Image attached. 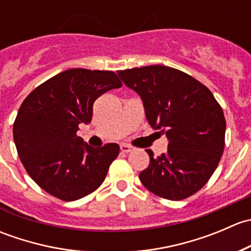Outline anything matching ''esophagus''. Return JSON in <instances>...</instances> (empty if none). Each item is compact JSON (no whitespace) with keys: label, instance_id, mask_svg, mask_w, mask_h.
I'll use <instances>...</instances> for the list:
<instances>
[{"label":"esophagus","instance_id":"esophagus-1","mask_svg":"<svg viewBox=\"0 0 251 251\" xmlns=\"http://www.w3.org/2000/svg\"><path fill=\"white\" fill-rule=\"evenodd\" d=\"M120 149L121 151H124V153H130V151H132L133 148L131 146H128V144H121Z\"/></svg>","mask_w":251,"mask_h":251}]
</instances>
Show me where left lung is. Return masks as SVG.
Returning a JSON list of instances; mask_svg holds the SVG:
<instances>
[{"label":"left lung","mask_w":251,"mask_h":251,"mask_svg":"<svg viewBox=\"0 0 251 251\" xmlns=\"http://www.w3.org/2000/svg\"><path fill=\"white\" fill-rule=\"evenodd\" d=\"M119 77L140 95L149 125L169 140L168 151L140 174L144 187L169 201H182L205 186L225 148L226 120L209 88L191 75L149 65L120 70Z\"/></svg>","instance_id":"obj_1"}]
</instances>
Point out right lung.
Here are the masks:
<instances>
[{
	"label": "right lung",
	"instance_id": "right-lung-1",
	"mask_svg": "<svg viewBox=\"0 0 251 251\" xmlns=\"http://www.w3.org/2000/svg\"><path fill=\"white\" fill-rule=\"evenodd\" d=\"M121 86L113 72L75 68L45 81L22 103L13 125L18 155L47 193L73 201L103 183L120 148L116 143L93 148L76 132L92 120L95 100Z\"/></svg>",
	"mask_w": 251,
	"mask_h": 251
}]
</instances>
